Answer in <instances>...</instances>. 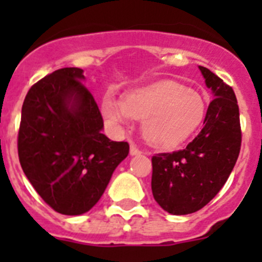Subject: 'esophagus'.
Listing matches in <instances>:
<instances>
[{
    "instance_id": "1",
    "label": "esophagus",
    "mask_w": 262,
    "mask_h": 262,
    "mask_svg": "<svg viewBox=\"0 0 262 262\" xmlns=\"http://www.w3.org/2000/svg\"><path fill=\"white\" fill-rule=\"evenodd\" d=\"M140 154H142L140 149H139L135 144H131V147H129V155H131V156H136V155H140Z\"/></svg>"
}]
</instances>
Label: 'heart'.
I'll use <instances>...</instances> for the list:
<instances>
[{
    "instance_id": "obj_1",
    "label": "heart",
    "mask_w": 262,
    "mask_h": 262,
    "mask_svg": "<svg viewBox=\"0 0 262 262\" xmlns=\"http://www.w3.org/2000/svg\"><path fill=\"white\" fill-rule=\"evenodd\" d=\"M101 110L114 128L123 127L133 118L143 119V135L149 144L174 148L202 123L206 103L200 93L185 85L160 81L129 92L126 98L106 93Z\"/></svg>"
}]
</instances>
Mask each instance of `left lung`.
<instances>
[{
  "label": "left lung",
  "mask_w": 262,
  "mask_h": 262,
  "mask_svg": "<svg viewBox=\"0 0 262 262\" xmlns=\"http://www.w3.org/2000/svg\"><path fill=\"white\" fill-rule=\"evenodd\" d=\"M211 89L203 128L185 149L152 157V194L161 209L186 215L205 207L230 177L242 145L237 99L232 88L200 67Z\"/></svg>",
  "instance_id": "left-lung-1"
}]
</instances>
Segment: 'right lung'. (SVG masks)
Returning a JSON list of instances; mask_svg holds the SVG:
<instances>
[{"label":"right lung","instance_id":"add662e5","mask_svg":"<svg viewBox=\"0 0 262 262\" xmlns=\"http://www.w3.org/2000/svg\"><path fill=\"white\" fill-rule=\"evenodd\" d=\"M84 71L62 68L32 85L22 106L18 156L36 193L62 215L89 211L129 145L102 134Z\"/></svg>","mask_w":262,"mask_h":262}]
</instances>
